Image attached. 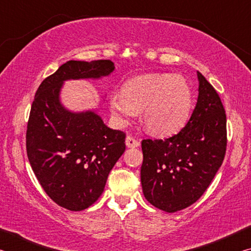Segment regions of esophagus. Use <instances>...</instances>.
I'll return each mask as SVG.
<instances>
[{"instance_id":"obj_1","label":"esophagus","mask_w":251,"mask_h":251,"mask_svg":"<svg viewBox=\"0 0 251 251\" xmlns=\"http://www.w3.org/2000/svg\"><path fill=\"white\" fill-rule=\"evenodd\" d=\"M139 141L138 139H136L133 136H127L126 137V146L129 147V148H135V147H138L139 146Z\"/></svg>"}]
</instances>
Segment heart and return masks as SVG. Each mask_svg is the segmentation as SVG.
Masks as SVG:
<instances>
[{
    "mask_svg": "<svg viewBox=\"0 0 251 251\" xmlns=\"http://www.w3.org/2000/svg\"><path fill=\"white\" fill-rule=\"evenodd\" d=\"M193 104L189 83L181 75L151 73L134 77L124 84L122 93L109 95L113 117L125 124L143 110L148 131L158 136L177 133L188 121Z\"/></svg>",
    "mask_w": 251,
    "mask_h": 251,
    "instance_id": "1",
    "label": "heart"
}]
</instances>
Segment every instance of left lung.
Returning a JSON list of instances; mask_svg holds the SVG:
<instances>
[{"label": "left lung", "mask_w": 251, "mask_h": 251, "mask_svg": "<svg viewBox=\"0 0 251 251\" xmlns=\"http://www.w3.org/2000/svg\"><path fill=\"white\" fill-rule=\"evenodd\" d=\"M198 99L188 123L166 139H144L141 181L152 206L176 212L196 202L214 179L226 154V114L218 93L201 73Z\"/></svg>", "instance_id": "left-lung-1"}]
</instances>
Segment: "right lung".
I'll list each match as a JSON object with an SVG mask.
<instances>
[{
    "instance_id": "add662e5",
    "label": "right lung",
    "mask_w": 251,
    "mask_h": 251,
    "mask_svg": "<svg viewBox=\"0 0 251 251\" xmlns=\"http://www.w3.org/2000/svg\"><path fill=\"white\" fill-rule=\"evenodd\" d=\"M114 70L109 59L69 61L41 83L34 97L26 130L28 161L49 197L72 211L100 198L125 151L126 135L106 126L94 110L66 109L59 93L65 80L100 78Z\"/></svg>"
}]
</instances>
